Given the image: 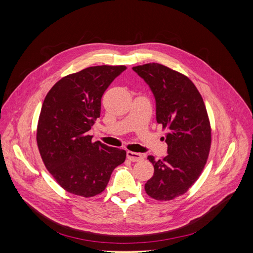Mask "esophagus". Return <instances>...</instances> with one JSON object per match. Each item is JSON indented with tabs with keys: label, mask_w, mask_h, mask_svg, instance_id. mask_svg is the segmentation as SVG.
Segmentation results:
<instances>
[{
	"label": "esophagus",
	"mask_w": 253,
	"mask_h": 253,
	"mask_svg": "<svg viewBox=\"0 0 253 253\" xmlns=\"http://www.w3.org/2000/svg\"><path fill=\"white\" fill-rule=\"evenodd\" d=\"M126 157L127 159L131 160V162H141L143 159V155L140 154V153H136L132 151H127L126 152Z\"/></svg>",
	"instance_id": "esophagus-1"
}]
</instances>
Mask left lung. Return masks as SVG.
<instances>
[{
    "instance_id": "left-lung-1",
    "label": "left lung",
    "mask_w": 253,
    "mask_h": 253,
    "mask_svg": "<svg viewBox=\"0 0 253 253\" xmlns=\"http://www.w3.org/2000/svg\"><path fill=\"white\" fill-rule=\"evenodd\" d=\"M156 101L157 124L167 128L168 155L148 159L154 175L144 185L156 201H171L186 193L200 177L211 147V127L203 98L185 75L158 63L134 66Z\"/></svg>"
}]
</instances>
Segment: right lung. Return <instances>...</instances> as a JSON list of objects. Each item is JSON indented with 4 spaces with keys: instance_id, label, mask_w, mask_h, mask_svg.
<instances>
[{
    "instance_id": "right-lung-1",
    "label": "right lung",
    "mask_w": 253,
    "mask_h": 253,
    "mask_svg": "<svg viewBox=\"0 0 253 253\" xmlns=\"http://www.w3.org/2000/svg\"><path fill=\"white\" fill-rule=\"evenodd\" d=\"M125 65H100L65 76L47 93L37 128L46 169L67 192L91 197L104 191L126 152L100 141L88 131L100 117L101 98Z\"/></svg>"
}]
</instances>
